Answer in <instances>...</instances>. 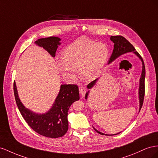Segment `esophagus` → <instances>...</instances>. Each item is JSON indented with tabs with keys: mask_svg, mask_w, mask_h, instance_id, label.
<instances>
[{
	"mask_svg": "<svg viewBox=\"0 0 158 158\" xmlns=\"http://www.w3.org/2000/svg\"><path fill=\"white\" fill-rule=\"evenodd\" d=\"M79 92H80L81 94V95L83 97L85 94V93H86V89H85V88L84 87H82V86L80 87L79 88Z\"/></svg>",
	"mask_w": 158,
	"mask_h": 158,
	"instance_id": "obj_1",
	"label": "esophagus"
}]
</instances>
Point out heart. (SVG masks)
<instances>
[{
  "mask_svg": "<svg viewBox=\"0 0 158 158\" xmlns=\"http://www.w3.org/2000/svg\"><path fill=\"white\" fill-rule=\"evenodd\" d=\"M109 55V48L105 44L80 40L67 47L64 57L58 58L56 62L58 69L65 77L74 79L79 69L84 79L91 81L100 74Z\"/></svg>",
  "mask_w": 158,
  "mask_h": 158,
  "instance_id": "b5f03b06",
  "label": "heart"
}]
</instances>
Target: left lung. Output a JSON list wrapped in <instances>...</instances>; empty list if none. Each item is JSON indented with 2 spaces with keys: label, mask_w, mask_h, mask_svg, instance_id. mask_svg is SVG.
Segmentation results:
<instances>
[{
  "label": "left lung",
  "mask_w": 158,
  "mask_h": 158,
  "mask_svg": "<svg viewBox=\"0 0 158 158\" xmlns=\"http://www.w3.org/2000/svg\"><path fill=\"white\" fill-rule=\"evenodd\" d=\"M110 39L111 41L114 43V49H113V51H112V55L110 57L109 64H110V63L114 61L116 59H117V58L120 57V56L123 55V54H125L127 53H129V52L134 53L135 55L137 56V57L142 61V73H141L140 78H139V89H138V98H139V111L142 106V105H143L144 93H145V86H144V82H145L146 69H145V65H144V63H143L142 57L136 51V49H135V48H134L132 45L123 36H121V35H112V36L110 37ZM98 79H99V77L96 79L95 80H94L93 81H92L91 83H90L87 85V89H91L94 86V85L97 84V82L98 81ZM89 92H90V91L89 90V91L87 92V93L85 94V98L86 100H87V98H88ZM94 130H95V131L98 134H100L101 135H106V136H113V135L118 134L121 132H118V133L115 134H105L104 133L101 132L100 131H98V130H97L94 128Z\"/></svg>",
  "instance_id": "left-lung-1"
}]
</instances>
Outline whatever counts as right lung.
Returning <instances> with one entry per match:
<instances>
[{
	"label": "right lung",
	"instance_id": "obj_1",
	"mask_svg": "<svg viewBox=\"0 0 158 158\" xmlns=\"http://www.w3.org/2000/svg\"><path fill=\"white\" fill-rule=\"evenodd\" d=\"M61 38L51 36L40 38L34 43L43 48L51 56L55 57L57 48L61 45ZM14 93L16 105L22 117L35 132L42 136L57 138L65 134L68 130V110L70 106L79 99V88L76 85H61L60 92L53 105L45 113H35L22 104L19 98L16 83Z\"/></svg>",
	"mask_w": 158,
	"mask_h": 158
}]
</instances>
